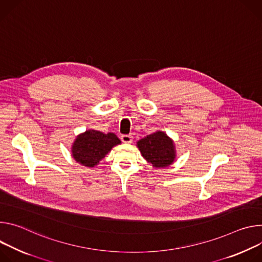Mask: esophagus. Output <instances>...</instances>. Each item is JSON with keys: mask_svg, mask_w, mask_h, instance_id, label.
Listing matches in <instances>:
<instances>
[{"mask_svg": "<svg viewBox=\"0 0 262 262\" xmlns=\"http://www.w3.org/2000/svg\"><path fill=\"white\" fill-rule=\"evenodd\" d=\"M121 139H122V141L123 142H125V143H131L132 142V136L131 135H122L121 136Z\"/></svg>", "mask_w": 262, "mask_h": 262, "instance_id": "1", "label": "esophagus"}]
</instances>
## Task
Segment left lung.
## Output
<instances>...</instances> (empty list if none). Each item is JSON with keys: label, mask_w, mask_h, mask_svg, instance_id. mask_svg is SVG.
Here are the masks:
<instances>
[{"label": "left lung", "mask_w": 262, "mask_h": 262, "mask_svg": "<svg viewBox=\"0 0 262 262\" xmlns=\"http://www.w3.org/2000/svg\"><path fill=\"white\" fill-rule=\"evenodd\" d=\"M142 157L154 167H165L170 165L176 158L173 141L162 131H157L137 141Z\"/></svg>", "instance_id": "8db88e82"}]
</instances>
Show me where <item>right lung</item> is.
Here are the masks:
<instances>
[{
  "label": "right lung",
  "mask_w": 262,
  "mask_h": 262,
  "mask_svg": "<svg viewBox=\"0 0 262 262\" xmlns=\"http://www.w3.org/2000/svg\"><path fill=\"white\" fill-rule=\"evenodd\" d=\"M121 140L114 133H103L97 130H86L75 139L72 146L74 159L87 167H94Z\"/></svg>",
  "instance_id": "1"
}]
</instances>
